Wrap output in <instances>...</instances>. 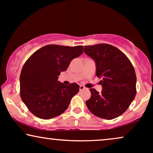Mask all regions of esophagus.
I'll use <instances>...</instances> for the list:
<instances>
[{
  "label": "esophagus",
  "instance_id": "obj_1",
  "mask_svg": "<svg viewBox=\"0 0 153 153\" xmlns=\"http://www.w3.org/2000/svg\"><path fill=\"white\" fill-rule=\"evenodd\" d=\"M85 89V88L83 85H80V91H83Z\"/></svg>",
  "mask_w": 153,
  "mask_h": 153
}]
</instances>
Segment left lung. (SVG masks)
Instances as JSON below:
<instances>
[{
    "label": "left lung",
    "mask_w": 153,
    "mask_h": 153,
    "mask_svg": "<svg viewBox=\"0 0 153 153\" xmlns=\"http://www.w3.org/2000/svg\"><path fill=\"white\" fill-rule=\"evenodd\" d=\"M84 52L95 60L96 75L102 78V91L90 89L91 97L85 102L95 116L112 120L129 108L136 95V75L126 55L109 44L85 46Z\"/></svg>",
    "instance_id": "1"
}]
</instances>
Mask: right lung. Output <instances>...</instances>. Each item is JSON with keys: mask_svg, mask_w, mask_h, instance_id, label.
Instances as JSON below:
<instances>
[{"mask_svg": "<svg viewBox=\"0 0 153 153\" xmlns=\"http://www.w3.org/2000/svg\"><path fill=\"white\" fill-rule=\"evenodd\" d=\"M83 46L48 45L26 60L20 75V95L35 116L48 120L67 110L72 97L79 91L77 83L65 85L58 80L73 58L83 53Z\"/></svg>", "mask_w": 153, "mask_h": 153, "instance_id": "right-lung-1", "label": "right lung"}]
</instances>
